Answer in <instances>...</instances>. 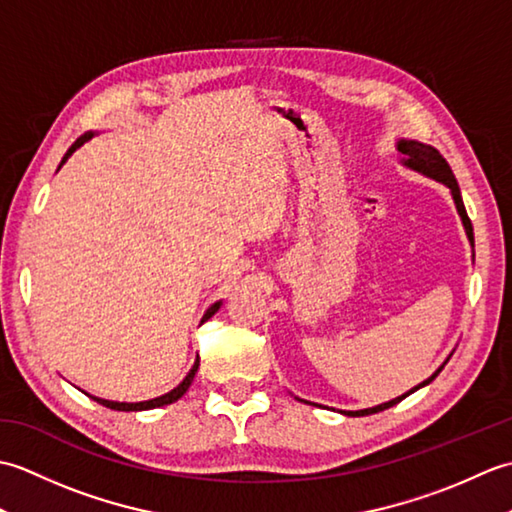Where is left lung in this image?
Wrapping results in <instances>:
<instances>
[{
    "mask_svg": "<svg viewBox=\"0 0 512 512\" xmlns=\"http://www.w3.org/2000/svg\"><path fill=\"white\" fill-rule=\"evenodd\" d=\"M396 147H398V151L402 154V165L413 169V171L422 173V176H427V178H433V180H438V182H442V184H447V187L451 189L455 209H458V213H460V217H462V224H464V228H466V237H469V242H471V246H473V224H471V220H469V215H466L462 195H460V187H458V180H455L453 171H451V167H449V162L442 158V154H440V151H438L436 147L418 143V140L400 138L398 143H396ZM447 361H449V358H447ZM447 361H444V363H447ZM442 367H444V365H442ZM442 367H438L436 372H433L427 380H424V383L416 385L411 391H407V394H402V396H398V398H394V400L383 402V405H376V407H372V409L341 411V413H345V416L358 418V416H369V413H378V411H385V409H389V407H394V405H398V402H400L402 398H407L409 394H413V391H416V389H420V387H424V385H429L431 380L442 372ZM308 405H310V402H308Z\"/></svg>",
    "mask_w": 512,
    "mask_h": 512,
    "instance_id": "obj_1",
    "label": "left lung"
}]
</instances>
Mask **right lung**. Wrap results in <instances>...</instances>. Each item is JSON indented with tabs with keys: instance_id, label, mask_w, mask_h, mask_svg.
Masks as SVG:
<instances>
[{
	"instance_id": "add662e5",
	"label": "right lung",
	"mask_w": 512,
	"mask_h": 512,
	"mask_svg": "<svg viewBox=\"0 0 512 512\" xmlns=\"http://www.w3.org/2000/svg\"><path fill=\"white\" fill-rule=\"evenodd\" d=\"M94 136V132H88V134H83V136H79L74 140V145L68 149V154L63 156V160H61V165L65 160H68L76 149H79L83 143H88V140ZM59 165V167H61ZM220 306H222V301H217V303H213V306L204 312V317H202V323L206 321V319H211L213 314L220 310ZM198 365H200V358H195V363H193V367H191V372L184 376V380L182 383L176 387V389H171L169 394H165V396H158V398H151V400H143V402H114V400H103V398H96V396H90L92 400H96L99 402V405H103V407H110V409H114V411H145V409H156V407H165V405H171V402H176L178 398H182L184 394H187V389L191 387V383H193V378H195V372H198Z\"/></svg>"
}]
</instances>
